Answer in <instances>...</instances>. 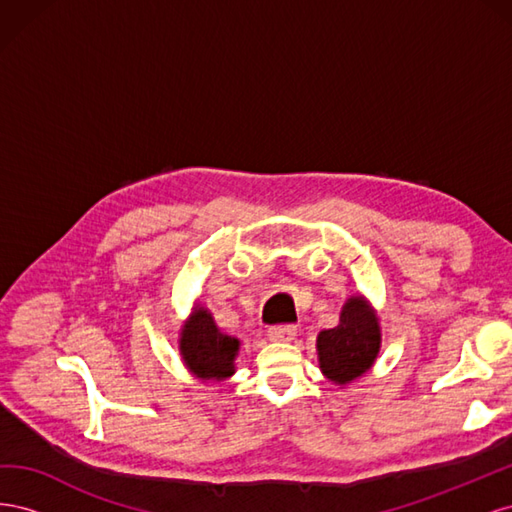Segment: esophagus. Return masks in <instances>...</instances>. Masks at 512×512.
Returning <instances> with one entry per match:
<instances>
[{
  "mask_svg": "<svg viewBox=\"0 0 512 512\" xmlns=\"http://www.w3.org/2000/svg\"><path fill=\"white\" fill-rule=\"evenodd\" d=\"M294 335H297L294 324H277V327L269 329V339H273V342H292Z\"/></svg>",
  "mask_w": 512,
  "mask_h": 512,
  "instance_id": "esophagus-1",
  "label": "esophagus"
}]
</instances>
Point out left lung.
Returning a JSON list of instances; mask_svg holds the SVG:
<instances>
[{
    "label": "left lung",
    "instance_id": "8db88e82",
    "mask_svg": "<svg viewBox=\"0 0 512 512\" xmlns=\"http://www.w3.org/2000/svg\"><path fill=\"white\" fill-rule=\"evenodd\" d=\"M378 350V320L361 297L348 299L337 327L318 335L320 369L337 384H348L363 376L374 363Z\"/></svg>",
    "mask_w": 512,
    "mask_h": 512
}]
</instances>
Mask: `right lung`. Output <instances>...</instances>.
I'll return each mask as SVG.
<instances>
[{
	"label": "right lung",
	"instance_id": "add662e5",
	"mask_svg": "<svg viewBox=\"0 0 512 512\" xmlns=\"http://www.w3.org/2000/svg\"><path fill=\"white\" fill-rule=\"evenodd\" d=\"M181 354L194 376L203 380H224L235 374L239 339L220 333L207 309L198 307L183 324Z\"/></svg>",
	"mask_w": 512,
	"mask_h": 512
}]
</instances>
